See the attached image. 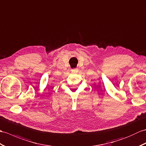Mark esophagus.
<instances>
[{"label":"esophagus","mask_w":146,"mask_h":146,"mask_svg":"<svg viewBox=\"0 0 146 146\" xmlns=\"http://www.w3.org/2000/svg\"><path fill=\"white\" fill-rule=\"evenodd\" d=\"M72 73H77L78 72V70L76 68H74V69L72 70Z\"/></svg>","instance_id":"34e87169"}]
</instances>
